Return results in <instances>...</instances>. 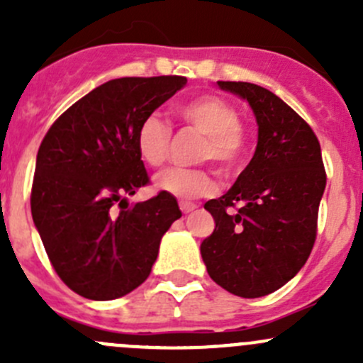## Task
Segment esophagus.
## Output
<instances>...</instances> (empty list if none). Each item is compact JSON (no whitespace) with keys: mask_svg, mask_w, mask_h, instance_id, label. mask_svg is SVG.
Segmentation results:
<instances>
[{"mask_svg":"<svg viewBox=\"0 0 363 363\" xmlns=\"http://www.w3.org/2000/svg\"><path fill=\"white\" fill-rule=\"evenodd\" d=\"M179 207H181V211L184 212V214H189V212L195 211V208L199 207V205L191 203V202H181V203H179Z\"/></svg>","mask_w":363,"mask_h":363,"instance_id":"34e87169","label":"esophagus"}]
</instances>
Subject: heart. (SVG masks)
<instances>
[{
  "mask_svg": "<svg viewBox=\"0 0 363 363\" xmlns=\"http://www.w3.org/2000/svg\"><path fill=\"white\" fill-rule=\"evenodd\" d=\"M179 119L203 140L196 147V161H211L219 174L233 175L242 168L247 156V128L240 121L235 104L218 94H202L177 107ZM172 147V130L158 116H147L137 130V151L152 168L167 163ZM156 188L175 199H200L216 191L212 170L199 168H172L156 177Z\"/></svg>",
  "mask_w": 363,
  "mask_h": 363,
  "instance_id": "1",
  "label": "heart"
}]
</instances>
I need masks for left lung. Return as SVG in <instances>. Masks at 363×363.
Segmentation results:
<instances>
[{"mask_svg":"<svg viewBox=\"0 0 363 363\" xmlns=\"http://www.w3.org/2000/svg\"><path fill=\"white\" fill-rule=\"evenodd\" d=\"M218 84L250 101L258 145L228 193L203 205L216 228L200 251L214 283L256 298L284 286L309 258L327 172L320 140L290 105L256 84Z\"/></svg>","mask_w":363,"mask_h":363,"instance_id":"obj_1","label":"left lung"}]
</instances>
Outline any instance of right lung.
Masks as SVG:
<instances>
[{"mask_svg":"<svg viewBox=\"0 0 363 363\" xmlns=\"http://www.w3.org/2000/svg\"><path fill=\"white\" fill-rule=\"evenodd\" d=\"M186 84V77H123L65 111L40 144L31 214L57 276L80 296L112 300L149 277L160 240L182 216L160 191L135 205L151 182L137 130Z\"/></svg>","mask_w":363,"mask_h":363,"instance_id":"obj_1","label":"right lung"}]
</instances>
